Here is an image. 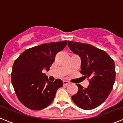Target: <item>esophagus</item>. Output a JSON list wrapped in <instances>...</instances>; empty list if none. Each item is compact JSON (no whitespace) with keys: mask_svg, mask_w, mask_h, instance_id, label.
I'll list each match as a JSON object with an SVG mask.
<instances>
[{"mask_svg":"<svg viewBox=\"0 0 123 123\" xmlns=\"http://www.w3.org/2000/svg\"><path fill=\"white\" fill-rule=\"evenodd\" d=\"M70 84V82H69V81H63L64 86H67V85H68V84Z\"/></svg>","mask_w":123,"mask_h":123,"instance_id":"obj_1","label":"esophagus"}]
</instances>
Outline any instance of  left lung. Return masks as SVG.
Here are the masks:
<instances>
[{"mask_svg": "<svg viewBox=\"0 0 123 123\" xmlns=\"http://www.w3.org/2000/svg\"><path fill=\"white\" fill-rule=\"evenodd\" d=\"M68 45L81 57L80 73L89 82L87 88L76 84L78 91L71 98L79 108L94 109L100 105L112 91L116 76L114 60L106 52L90 44L68 41Z\"/></svg>", "mask_w": 123, "mask_h": 123, "instance_id": "left-lung-1", "label": "left lung"}]
</instances>
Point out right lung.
Masks as SVG:
<instances>
[{
    "label": "right lung",
    "instance_id": "obj_1",
    "mask_svg": "<svg viewBox=\"0 0 123 123\" xmlns=\"http://www.w3.org/2000/svg\"><path fill=\"white\" fill-rule=\"evenodd\" d=\"M67 41L50 42L24 51L15 60L12 71V83L21 104L32 110H40L54 100L58 88L63 85L60 79L49 81L42 71L49 68L55 55L65 48Z\"/></svg>",
    "mask_w": 123,
    "mask_h": 123
}]
</instances>
